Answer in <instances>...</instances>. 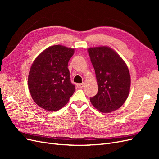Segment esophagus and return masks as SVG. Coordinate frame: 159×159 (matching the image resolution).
Listing matches in <instances>:
<instances>
[{
    "mask_svg": "<svg viewBox=\"0 0 159 159\" xmlns=\"http://www.w3.org/2000/svg\"><path fill=\"white\" fill-rule=\"evenodd\" d=\"M84 86V84L82 83V84H77V87H78V88H82Z\"/></svg>",
    "mask_w": 159,
    "mask_h": 159,
    "instance_id": "esophagus-1",
    "label": "esophagus"
}]
</instances>
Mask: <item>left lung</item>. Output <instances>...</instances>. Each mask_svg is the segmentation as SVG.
<instances>
[{
  "label": "left lung",
  "mask_w": 159,
  "mask_h": 159,
  "mask_svg": "<svg viewBox=\"0 0 159 159\" xmlns=\"http://www.w3.org/2000/svg\"><path fill=\"white\" fill-rule=\"evenodd\" d=\"M97 79L98 91L90 102L103 113H111L121 107L128 98L131 76L125 62L107 46L88 49Z\"/></svg>",
  "instance_id": "left-lung-1"
}]
</instances>
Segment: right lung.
<instances>
[{
	"instance_id": "obj_1",
	"label": "right lung",
	"mask_w": 159,
	"mask_h": 159,
	"mask_svg": "<svg viewBox=\"0 0 159 159\" xmlns=\"http://www.w3.org/2000/svg\"><path fill=\"white\" fill-rule=\"evenodd\" d=\"M74 49L61 45L48 48L33 61L28 85L32 98L47 111H57L68 103L75 90L71 83L68 61Z\"/></svg>"
}]
</instances>
